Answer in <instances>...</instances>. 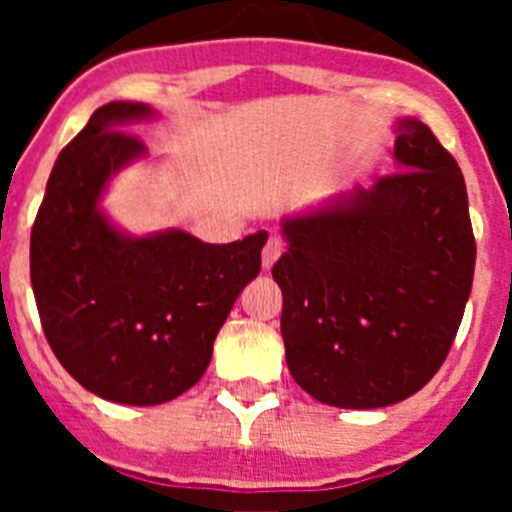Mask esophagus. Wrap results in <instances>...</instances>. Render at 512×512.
<instances>
[{"mask_svg": "<svg viewBox=\"0 0 512 512\" xmlns=\"http://www.w3.org/2000/svg\"><path fill=\"white\" fill-rule=\"evenodd\" d=\"M284 246L279 238H269L264 246V253H261V264H264V269H271V266L277 264V259L282 256Z\"/></svg>", "mask_w": 512, "mask_h": 512, "instance_id": "1", "label": "esophagus"}]
</instances>
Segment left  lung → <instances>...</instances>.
Returning a JSON list of instances; mask_svg holds the SVG:
<instances>
[{
	"mask_svg": "<svg viewBox=\"0 0 512 512\" xmlns=\"http://www.w3.org/2000/svg\"><path fill=\"white\" fill-rule=\"evenodd\" d=\"M402 171L284 220L282 338L295 382L346 410L395 405L449 356L469 292L474 243L459 164L420 120L397 125Z\"/></svg>",
	"mask_w": 512,
	"mask_h": 512,
	"instance_id": "1",
	"label": "left lung"
}]
</instances>
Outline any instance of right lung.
I'll use <instances>...</instances> for the list:
<instances>
[{
  "label": "right lung",
  "instance_id": "1",
  "mask_svg": "<svg viewBox=\"0 0 512 512\" xmlns=\"http://www.w3.org/2000/svg\"><path fill=\"white\" fill-rule=\"evenodd\" d=\"M146 115V104L110 102L89 117L58 153L30 235L53 354L81 387L122 405H161L200 382L266 243V230L220 246L182 230L128 238L104 220V184L146 151L122 125Z\"/></svg>",
  "mask_w": 512,
  "mask_h": 512
}]
</instances>
